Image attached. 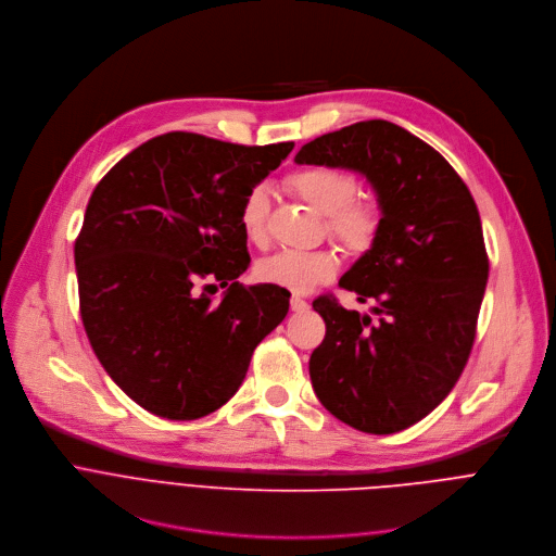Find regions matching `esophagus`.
<instances>
[{"label": "esophagus", "instance_id": "obj_1", "mask_svg": "<svg viewBox=\"0 0 556 556\" xmlns=\"http://www.w3.org/2000/svg\"><path fill=\"white\" fill-rule=\"evenodd\" d=\"M309 305H307V301L303 299V296H299V294H292V299H290V309L292 312H296V314H301V312H305Z\"/></svg>", "mask_w": 556, "mask_h": 556}]
</instances>
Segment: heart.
<instances>
[{
  "label": "heart",
  "mask_w": 556,
  "mask_h": 556,
  "mask_svg": "<svg viewBox=\"0 0 556 556\" xmlns=\"http://www.w3.org/2000/svg\"><path fill=\"white\" fill-rule=\"evenodd\" d=\"M286 187L309 204L316 213L326 215V230L348 253L361 255L374 247L382 230V204L374 195L356 193V178L348 169L332 165L301 167L286 176ZM268 191L253 187L240 206V226L253 244L266 242ZM339 270L334 251H281L262 260L255 277L262 283H273L290 292L303 294L319 283L330 281Z\"/></svg>",
  "instance_id": "1"
}]
</instances>
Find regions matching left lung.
Listing matches in <instances>:
<instances>
[{"mask_svg":"<svg viewBox=\"0 0 556 556\" xmlns=\"http://www.w3.org/2000/svg\"><path fill=\"white\" fill-rule=\"evenodd\" d=\"M294 161L363 174L384 213L378 240L339 281L376 303V321L332 294L312 301L326 321L309 356L316 399L358 431H403L446 399L468 361L489 279L478 206L431 144L389 121L324 134Z\"/></svg>","mask_w":556,"mask_h":556,"instance_id":"8db88e82","label":"left lung"}]
</instances>
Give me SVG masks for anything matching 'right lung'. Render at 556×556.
<instances>
[{
  "label": "right lung",
  "instance_id": "add662e5",
  "mask_svg": "<svg viewBox=\"0 0 556 556\" xmlns=\"http://www.w3.org/2000/svg\"><path fill=\"white\" fill-rule=\"evenodd\" d=\"M292 147L169 131L97 185L74 242L78 307L97 358L149 414L198 420L219 409L286 319L288 290L237 277L251 264L242 200ZM206 276L227 286L217 304L194 288Z\"/></svg>",
  "mask_w": 556,
  "mask_h": 556
}]
</instances>
